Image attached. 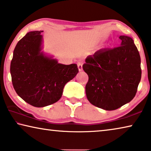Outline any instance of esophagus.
Instances as JSON below:
<instances>
[{
    "mask_svg": "<svg viewBox=\"0 0 151 151\" xmlns=\"http://www.w3.org/2000/svg\"><path fill=\"white\" fill-rule=\"evenodd\" d=\"M77 66H78V70L81 71L83 70V64L81 63H77Z\"/></svg>",
    "mask_w": 151,
    "mask_h": 151,
    "instance_id": "obj_1",
    "label": "esophagus"
}]
</instances>
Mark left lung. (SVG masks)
<instances>
[{"label":"left lung","mask_w":151,"mask_h":151,"mask_svg":"<svg viewBox=\"0 0 151 151\" xmlns=\"http://www.w3.org/2000/svg\"><path fill=\"white\" fill-rule=\"evenodd\" d=\"M120 46L88 56L83 68L88 75L87 97L105 110L118 109L135 97L141 78L140 56L131 37L121 35Z\"/></svg>","instance_id":"left-lung-1"}]
</instances>
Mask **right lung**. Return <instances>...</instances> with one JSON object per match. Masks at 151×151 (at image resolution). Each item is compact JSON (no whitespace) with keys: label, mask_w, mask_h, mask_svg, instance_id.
<instances>
[{"label":"right lung","mask_w":151,"mask_h":151,"mask_svg":"<svg viewBox=\"0 0 151 151\" xmlns=\"http://www.w3.org/2000/svg\"><path fill=\"white\" fill-rule=\"evenodd\" d=\"M42 32H30L18 42L10 68L16 93L27 104L37 107L58 101L64 85L78 73L76 64H59L40 52Z\"/></svg>","instance_id":"1"}]
</instances>
